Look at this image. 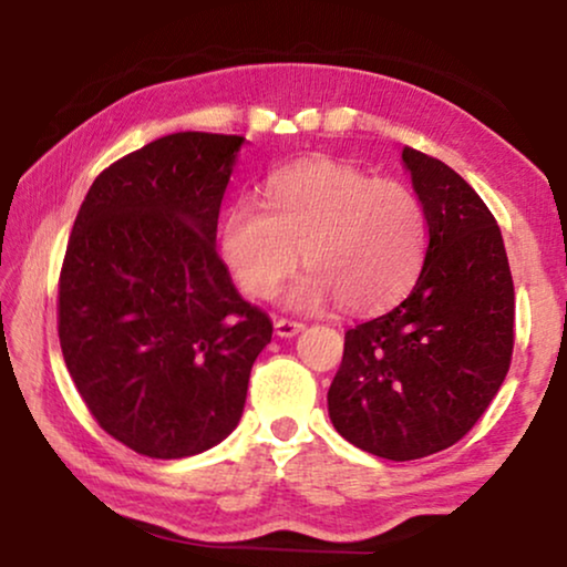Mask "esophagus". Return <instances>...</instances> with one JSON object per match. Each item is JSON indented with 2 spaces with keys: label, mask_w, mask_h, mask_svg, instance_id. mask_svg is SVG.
Listing matches in <instances>:
<instances>
[{
  "label": "esophagus",
  "mask_w": 567,
  "mask_h": 567,
  "mask_svg": "<svg viewBox=\"0 0 567 567\" xmlns=\"http://www.w3.org/2000/svg\"><path fill=\"white\" fill-rule=\"evenodd\" d=\"M274 328H276L278 338H291V336H297V332L305 330V322L289 320V317H278V320L274 322Z\"/></svg>",
  "instance_id": "esophagus-1"
}]
</instances>
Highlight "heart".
Here are the masks:
<instances>
[{
    "mask_svg": "<svg viewBox=\"0 0 567 567\" xmlns=\"http://www.w3.org/2000/svg\"><path fill=\"white\" fill-rule=\"evenodd\" d=\"M268 206L239 198L221 224V258L239 289L270 299L301 255L291 305L338 299L379 312L413 289L429 250V214L410 185L340 159H301L268 175Z\"/></svg>",
    "mask_w": 567,
    "mask_h": 567,
    "instance_id": "heart-1",
    "label": "heart"
}]
</instances>
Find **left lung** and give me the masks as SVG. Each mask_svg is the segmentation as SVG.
I'll return each instance as SVG.
<instances>
[{
	"label": "left lung",
	"instance_id": "1",
	"mask_svg": "<svg viewBox=\"0 0 567 567\" xmlns=\"http://www.w3.org/2000/svg\"><path fill=\"white\" fill-rule=\"evenodd\" d=\"M429 214L421 276L398 307L346 332L328 392L336 431L392 462L456 444L485 413L514 353V278L498 224L452 167L405 146Z\"/></svg>",
	"mask_w": 567,
	"mask_h": 567
}]
</instances>
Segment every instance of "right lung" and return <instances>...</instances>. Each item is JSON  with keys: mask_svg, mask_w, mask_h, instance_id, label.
Instances as JSON below:
<instances>
[{"mask_svg": "<svg viewBox=\"0 0 567 567\" xmlns=\"http://www.w3.org/2000/svg\"><path fill=\"white\" fill-rule=\"evenodd\" d=\"M243 136H162L95 177L59 276V343L107 436L152 460L227 439L274 322L239 297L216 224Z\"/></svg>", "mask_w": 567, "mask_h": 567, "instance_id": "right-lung-1", "label": "right lung"}]
</instances>
